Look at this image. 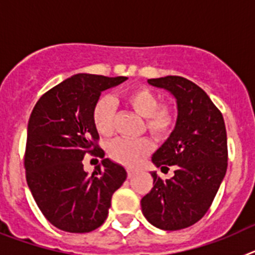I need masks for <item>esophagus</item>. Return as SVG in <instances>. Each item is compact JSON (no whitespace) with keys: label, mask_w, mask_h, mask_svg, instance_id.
<instances>
[{"label":"esophagus","mask_w":255,"mask_h":255,"mask_svg":"<svg viewBox=\"0 0 255 255\" xmlns=\"http://www.w3.org/2000/svg\"><path fill=\"white\" fill-rule=\"evenodd\" d=\"M135 173H136V171H134V170H128V177H129V179H131V177L134 176Z\"/></svg>","instance_id":"obj_1"}]
</instances>
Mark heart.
Segmentation results:
<instances>
[{
	"instance_id": "b5f03b06",
	"label": "heart",
	"mask_w": 255,
	"mask_h": 255,
	"mask_svg": "<svg viewBox=\"0 0 255 255\" xmlns=\"http://www.w3.org/2000/svg\"><path fill=\"white\" fill-rule=\"evenodd\" d=\"M126 105L144 117V128L157 140L168 138L176 124V112L173 106L159 103L158 94L145 85L132 88L124 97ZM94 128L102 136H111L115 131V103L111 97L103 96L93 108ZM153 150L152 141L148 138L117 139L107 148L112 161L135 167Z\"/></svg>"
}]
</instances>
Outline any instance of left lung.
<instances>
[{"label": "left lung", "mask_w": 255, "mask_h": 255, "mask_svg": "<svg viewBox=\"0 0 255 255\" xmlns=\"http://www.w3.org/2000/svg\"><path fill=\"white\" fill-rule=\"evenodd\" d=\"M150 85L170 92L177 120L170 138L152 162L175 175L163 180L153 171V188L141 198L144 217L153 226L175 231L194 225L207 213L227 170V136L221 111L206 92L181 76L149 79Z\"/></svg>", "instance_id": "1"}]
</instances>
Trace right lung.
<instances>
[{"label": "right lung", "instance_id": "add662e5", "mask_svg": "<svg viewBox=\"0 0 255 255\" xmlns=\"http://www.w3.org/2000/svg\"><path fill=\"white\" fill-rule=\"evenodd\" d=\"M76 74L40 97L28 123L26 182L38 208L57 229L83 234L98 229L108 216L112 194L126 180L125 168L97 144L93 108L103 91L125 82ZM87 152L103 158L93 174L84 171Z\"/></svg>", "mask_w": 255, "mask_h": 255}]
</instances>
